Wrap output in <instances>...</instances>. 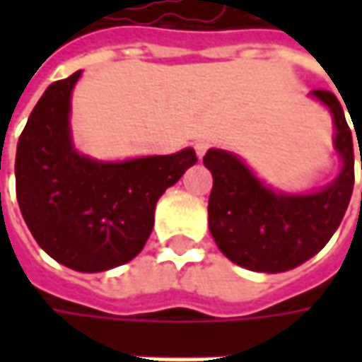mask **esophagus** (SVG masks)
Segmentation results:
<instances>
[{
  "label": "esophagus",
  "instance_id": "1",
  "mask_svg": "<svg viewBox=\"0 0 362 362\" xmlns=\"http://www.w3.org/2000/svg\"><path fill=\"white\" fill-rule=\"evenodd\" d=\"M207 148H209V143H207V141H197V143H195V153H197L199 159H203V155L207 153Z\"/></svg>",
  "mask_w": 362,
  "mask_h": 362
}]
</instances>
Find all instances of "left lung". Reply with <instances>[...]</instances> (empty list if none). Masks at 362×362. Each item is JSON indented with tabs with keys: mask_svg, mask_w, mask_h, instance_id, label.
<instances>
[{
	"mask_svg": "<svg viewBox=\"0 0 362 362\" xmlns=\"http://www.w3.org/2000/svg\"><path fill=\"white\" fill-rule=\"evenodd\" d=\"M310 94L332 112L334 148L342 159L341 173L325 189L276 191L233 153L209 148L203 157V165L214 175L207 205L209 231L221 254L242 268L278 274L304 264L327 245L349 207L355 185L353 132L332 92Z\"/></svg>",
	"mask_w": 362,
	"mask_h": 362,
	"instance_id": "left-lung-1",
	"label": "left lung"
}]
</instances>
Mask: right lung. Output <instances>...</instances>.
<instances>
[{"label":"right lung","mask_w":362,"mask_h":362,"mask_svg":"<svg viewBox=\"0 0 362 362\" xmlns=\"http://www.w3.org/2000/svg\"><path fill=\"white\" fill-rule=\"evenodd\" d=\"M80 70L49 84L34 106L16 153V193L37 245L76 272H105L139 256L155 205L197 163L175 155L96 160L80 155L70 131V98Z\"/></svg>","instance_id":"1"}]
</instances>
